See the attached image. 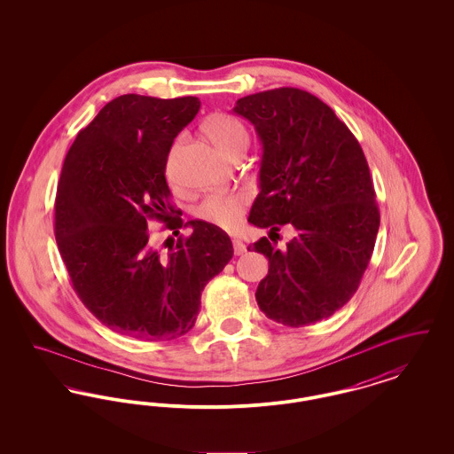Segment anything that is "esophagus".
<instances>
[{
	"mask_svg": "<svg viewBox=\"0 0 454 454\" xmlns=\"http://www.w3.org/2000/svg\"><path fill=\"white\" fill-rule=\"evenodd\" d=\"M233 248H235V255H243L247 252V245L241 239H233Z\"/></svg>",
	"mask_w": 454,
	"mask_h": 454,
	"instance_id": "34e87169",
	"label": "esophagus"
}]
</instances>
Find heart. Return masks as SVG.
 I'll return each instance as SVG.
<instances>
[{
  "mask_svg": "<svg viewBox=\"0 0 454 454\" xmlns=\"http://www.w3.org/2000/svg\"><path fill=\"white\" fill-rule=\"evenodd\" d=\"M204 130L217 148L228 154H233L238 148L247 146L248 141L245 126L237 117L228 114L211 115L204 124ZM247 204L248 197L241 192L211 194L197 206L195 216L219 230H233L239 224Z\"/></svg>",
  "mask_w": 454,
  "mask_h": 454,
  "instance_id": "b5f03b06",
  "label": "heart"
}]
</instances>
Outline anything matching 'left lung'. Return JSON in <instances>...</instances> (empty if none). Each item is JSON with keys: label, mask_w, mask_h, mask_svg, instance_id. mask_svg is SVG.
Listing matches in <instances>:
<instances>
[{"label": "left lung", "mask_w": 454, "mask_h": 454, "mask_svg": "<svg viewBox=\"0 0 454 454\" xmlns=\"http://www.w3.org/2000/svg\"><path fill=\"white\" fill-rule=\"evenodd\" d=\"M233 112L262 143L248 216L269 230L252 245L269 259L259 308L286 326L317 324L354 296L374 250L380 211L366 156L333 110L300 88L243 97ZM282 225L295 237L278 247Z\"/></svg>", "instance_id": "left-lung-1"}]
</instances>
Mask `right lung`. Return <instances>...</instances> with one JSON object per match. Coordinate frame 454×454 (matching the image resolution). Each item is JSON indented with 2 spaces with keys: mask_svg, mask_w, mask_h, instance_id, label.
Here are the masks:
<instances>
[{
  "mask_svg": "<svg viewBox=\"0 0 454 454\" xmlns=\"http://www.w3.org/2000/svg\"><path fill=\"white\" fill-rule=\"evenodd\" d=\"M199 108L197 97L114 98L78 132L58 184L54 233L73 289L97 320L137 340L185 335L206 284L233 257L223 230L200 219L184 224L167 202L173 139ZM150 218L175 235L187 225L193 233L161 253Z\"/></svg>",
  "mask_w": 454,
  "mask_h": 454,
  "instance_id": "add662e5",
  "label": "right lung"
}]
</instances>
